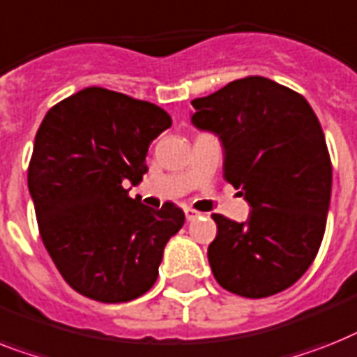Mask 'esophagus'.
I'll list each match as a JSON object with an SVG mask.
<instances>
[{
    "label": "esophagus",
    "mask_w": 357,
    "mask_h": 357,
    "mask_svg": "<svg viewBox=\"0 0 357 357\" xmlns=\"http://www.w3.org/2000/svg\"><path fill=\"white\" fill-rule=\"evenodd\" d=\"M185 216H187V220L188 222H192V220H196L199 216V213L198 211H194V208H190V207H187L185 208Z\"/></svg>",
    "instance_id": "1"
}]
</instances>
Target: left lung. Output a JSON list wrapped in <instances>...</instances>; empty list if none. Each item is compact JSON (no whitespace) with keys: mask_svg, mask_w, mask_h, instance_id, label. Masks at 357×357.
I'll use <instances>...</instances> for the list:
<instances>
[{"mask_svg":"<svg viewBox=\"0 0 357 357\" xmlns=\"http://www.w3.org/2000/svg\"><path fill=\"white\" fill-rule=\"evenodd\" d=\"M190 104V123L218 135L224 178L251 207L242 224L213 214L214 279L249 299L279 294L314 262L326 227L332 163L319 121L303 95L264 77Z\"/></svg>","mask_w":357,"mask_h":357,"instance_id":"8db88e82","label":"left lung"}]
</instances>
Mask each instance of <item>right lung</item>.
<instances>
[{"label": "right lung", "instance_id": "add662e5", "mask_svg": "<svg viewBox=\"0 0 357 357\" xmlns=\"http://www.w3.org/2000/svg\"><path fill=\"white\" fill-rule=\"evenodd\" d=\"M165 109L104 88H86L49 109L34 139L29 192L43 245L63 280L100 303H128L158 280L165 245L185 214L128 196L146 174V152L170 128Z\"/></svg>", "mask_w": 357, "mask_h": 357}]
</instances>
